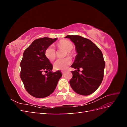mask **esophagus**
Wrapping results in <instances>:
<instances>
[{
	"label": "esophagus",
	"instance_id": "esophagus-1",
	"mask_svg": "<svg viewBox=\"0 0 127 127\" xmlns=\"http://www.w3.org/2000/svg\"><path fill=\"white\" fill-rule=\"evenodd\" d=\"M61 72H62V74L64 75V72H65V71H61Z\"/></svg>",
	"mask_w": 127,
	"mask_h": 127
}]
</instances>
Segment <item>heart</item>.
<instances>
[{"instance_id": "b5f03b06", "label": "heart", "mask_w": 127, "mask_h": 127, "mask_svg": "<svg viewBox=\"0 0 127 127\" xmlns=\"http://www.w3.org/2000/svg\"><path fill=\"white\" fill-rule=\"evenodd\" d=\"M58 47L64 48L67 50V53L69 55H71L70 50L73 48V44L71 42L67 40L60 41L58 43ZM45 55L47 58L50 61L55 60L56 57V51L55 48L52 46H50L45 51ZM71 63V60L69 57H66L62 59H57L53 64V67L56 70H66Z\"/></svg>"}]
</instances>
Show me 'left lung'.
Listing matches in <instances>:
<instances>
[{
  "instance_id": "8db88e82",
  "label": "left lung",
  "mask_w": 127,
  "mask_h": 127,
  "mask_svg": "<svg viewBox=\"0 0 127 127\" xmlns=\"http://www.w3.org/2000/svg\"><path fill=\"white\" fill-rule=\"evenodd\" d=\"M75 45L77 55L71 67L76 69L71 71L69 81L72 89L82 95H88L96 90L102 82L105 63L102 52L91 40L79 35H67ZM82 73H79V69Z\"/></svg>"
}]
</instances>
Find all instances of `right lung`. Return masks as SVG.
Masks as SVG:
<instances>
[{"mask_svg": "<svg viewBox=\"0 0 127 127\" xmlns=\"http://www.w3.org/2000/svg\"><path fill=\"white\" fill-rule=\"evenodd\" d=\"M57 40L49 37L35 40L23 53L21 78L26 91L35 97L43 98L52 94L62 76L59 70L52 71V65L45 55V50ZM43 72L46 74L43 75Z\"/></svg>", "mask_w": 127, "mask_h": 127, "instance_id": "add662e5", "label": "right lung"}]
</instances>
